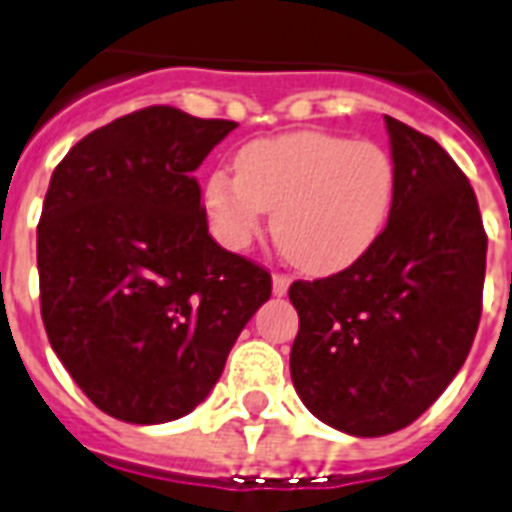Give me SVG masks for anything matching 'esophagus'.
Instances as JSON below:
<instances>
[{
    "label": "esophagus",
    "instance_id": "1",
    "mask_svg": "<svg viewBox=\"0 0 512 512\" xmlns=\"http://www.w3.org/2000/svg\"><path fill=\"white\" fill-rule=\"evenodd\" d=\"M289 284H292V279H289L287 273H273V295L276 297L287 295Z\"/></svg>",
    "mask_w": 512,
    "mask_h": 512
}]
</instances>
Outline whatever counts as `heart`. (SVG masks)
Wrapping results in <instances>:
<instances>
[{
  "label": "heart",
  "instance_id": "obj_1",
  "mask_svg": "<svg viewBox=\"0 0 512 512\" xmlns=\"http://www.w3.org/2000/svg\"><path fill=\"white\" fill-rule=\"evenodd\" d=\"M398 191L388 148L305 130L252 140L236 175L215 170L204 209L217 241L244 249L273 209V239L300 271L327 276L356 265L385 231Z\"/></svg>",
  "mask_w": 512,
  "mask_h": 512
}]
</instances>
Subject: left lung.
I'll return each instance as SVG.
<instances>
[{
    "mask_svg": "<svg viewBox=\"0 0 512 512\" xmlns=\"http://www.w3.org/2000/svg\"><path fill=\"white\" fill-rule=\"evenodd\" d=\"M398 191L356 265L295 281L297 396L329 428L388 436L460 372L481 321L486 233L465 172L436 140L385 116Z\"/></svg>",
    "mask_w": 512,
    "mask_h": 512,
    "instance_id": "8db88e82",
    "label": "left lung"
}]
</instances>
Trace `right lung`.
I'll list each match as a JSON object with an SVG mask.
<instances>
[{"mask_svg":"<svg viewBox=\"0 0 512 512\" xmlns=\"http://www.w3.org/2000/svg\"><path fill=\"white\" fill-rule=\"evenodd\" d=\"M236 127L151 106L90 132L52 172L36 228L44 329L116 420L193 412L271 297V273L209 236L193 177Z\"/></svg>","mask_w":512,"mask_h":512,"instance_id":"1","label":"right lung"}]
</instances>
